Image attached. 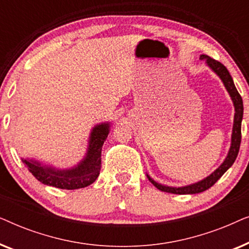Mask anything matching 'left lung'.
Here are the masks:
<instances>
[{"instance_id": "8db88e82", "label": "left lung", "mask_w": 249, "mask_h": 249, "mask_svg": "<svg viewBox=\"0 0 249 249\" xmlns=\"http://www.w3.org/2000/svg\"><path fill=\"white\" fill-rule=\"evenodd\" d=\"M200 60H205V63L211 68V70L213 72H215L226 87L228 93H229L231 100H232L233 107H234V118H233V127H232V135H231V145L230 149L228 152V155L226 160H224L222 164L217 168L215 171L211 173L209 177H206L205 179L200 180L198 182L192 183V185L183 186V187H169L161 185V183L156 182L154 179H152L151 177L147 175V178L156 188L162 190L165 193H171V194H179V195H185V194H198L202 192H205L206 189H209L219 180L221 177L224 175V172L233 164V162L236 161L238 152H239L240 147V142H241V120H243V114H244V105H243V98H241L240 94L238 93L236 86H234L232 77L230 76L229 71L222 63H220L219 61L212 59V57L202 54L199 57Z\"/></svg>"}]
</instances>
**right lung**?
Masks as SVG:
<instances>
[{
  "instance_id": "obj_1",
  "label": "right lung",
  "mask_w": 249,
  "mask_h": 249,
  "mask_svg": "<svg viewBox=\"0 0 249 249\" xmlns=\"http://www.w3.org/2000/svg\"><path fill=\"white\" fill-rule=\"evenodd\" d=\"M110 132V124H96L90 132L88 148L85 158L70 169H55L50 165H43L36 160L22 159L29 172L44 185L60 189H79L93 183L101 171L102 147Z\"/></svg>"
}]
</instances>
